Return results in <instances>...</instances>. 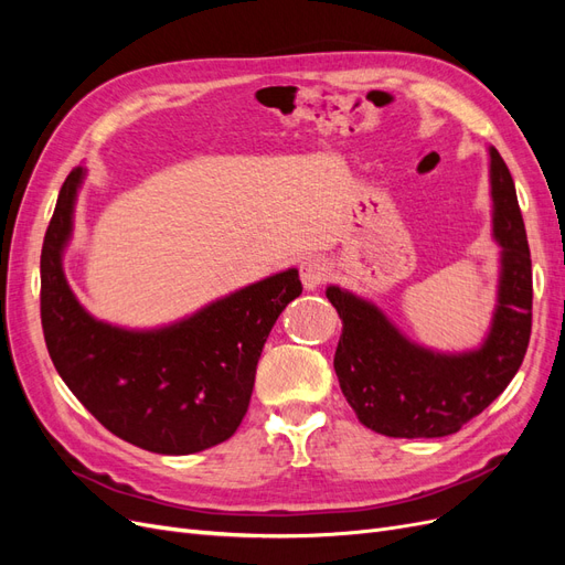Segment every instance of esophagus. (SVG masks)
<instances>
[{"label":"esophagus","instance_id":"esophagus-1","mask_svg":"<svg viewBox=\"0 0 565 565\" xmlns=\"http://www.w3.org/2000/svg\"><path fill=\"white\" fill-rule=\"evenodd\" d=\"M330 270H332V266H330L328 259H324V256H320V254L306 256V259L301 262V282H303V287L306 289L320 287L324 280H328Z\"/></svg>","mask_w":565,"mask_h":565}]
</instances>
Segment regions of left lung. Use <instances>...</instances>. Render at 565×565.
Returning a JSON list of instances; mask_svg holds the SVG:
<instances>
[{"label":"left lung","mask_w":565,"mask_h":565,"mask_svg":"<svg viewBox=\"0 0 565 565\" xmlns=\"http://www.w3.org/2000/svg\"><path fill=\"white\" fill-rule=\"evenodd\" d=\"M492 233L502 270L490 332L481 349L436 353L405 339L377 306L337 285L328 299L341 318L334 372L353 413L391 438H440L500 396L514 380L533 328V264L514 179L490 146Z\"/></svg>","instance_id":"left-lung-1"}]
</instances>
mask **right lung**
Listing matches in <instances>:
<instances>
[{
    "instance_id": "1",
    "label": "right lung",
    "mask_w": 565,
    "mask_h": 565,
    "mask_svg": "<svg viewBox=\"0 0 565 565\" xmlns=\"http://www.w3.org/2000/svg\"><path fill=\"white\" fill-rule=\"evenodd\" d=\"M84 169L67 174L42 245V330L54 367L110 434L160 455H191L241 426L266 337L301 295L297 268L204 306L169 328L134 332L92 318L67 287L63 247Z\"/></svg>"
}]
</instances>
